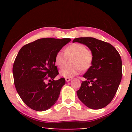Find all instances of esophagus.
<instances>
[{"mask_svg": "<svg viewBox=\"0 0 132 132\" xmlns=\"http://www.w3.org/2000/svg\"><path fill=\"white\" fill-rule=\"evenodd\" d=\"M71 79H71V78H68V77H66V78H65L66 81H68V82L70 81V80H71Z\"/></svg>", "mask_w": 132, "mask_h": 132, "instance_id": "esophagus-1", "label": "esophagus"}]
</instances>
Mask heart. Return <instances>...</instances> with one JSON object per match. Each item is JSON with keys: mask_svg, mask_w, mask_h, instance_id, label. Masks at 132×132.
<instances>
[{"mask_svg": "<svg viewBox=\"0 0 132 132\" xmlns=\"http://www.w3.org/2000/svg\"><path fill=\"white\" fill-rule=\"evenodd\" d=\"M74 56L71 61L72 66H67L60 70V74L64 77L71 78L79 75L81 70H88L92 66L94 55L90 50H87L86 46L79 43H74L67 46L64 53L58 51L55 56L56 65L61 68L66 63L67 57Z\"/></svg>", "mask_w": 132, "mask_h": 132, "instance_id": "heart-1", "label": "heart"}]
</instances>
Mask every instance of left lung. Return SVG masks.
<instances>
[{
  "label": "left lung",
  "instance_id": "1",
  "mask_svg": "<svg viewBox=\"0 0 132 132\" xmlns=\"http://www.w3.org/2000/svg\"><path fill=\"white\" fill-rule=\"evenodd\" d=\"M73 42L86 45L94 55L92 66L83 76L86 80L77 91L78 97L91 109L103 108L112 101L121 81L119 53L111 44L94 38H77Z\"/></svg>",
  "mask_w": 132,
  "mask_h": 132
}]
</instances>
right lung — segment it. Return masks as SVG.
<instances>
[{
    "instance_id": "add662e5",
    "label": "right lung",
    "mask_w": 132,
    "mask_h": 132,
    "mask_svg": "<svg viewBox=\"0 0 132 132\" xmlns=\"http://www.w3.org/2000/svg\"><path fill=\"white\" fill-rule=\"evenodd\" d=\"M70 41L45 38L25 45L19 51L13 66L14 82L20 97L30 108L44 111L57 101L65 79L53 80L59 75L55 56ZM47 79L51 82L46 84Z\"/></svg>"
}]
</instances>
